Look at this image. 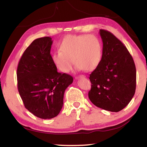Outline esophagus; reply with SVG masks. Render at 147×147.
I'll list each match as a JSON object with an SVG mask.
<instances>
[{"instance_id": "esophagus-1", "label": "esophagus", "mask_w": 147, "mask_h": 147, "mask_svg": "<svg viewBox=\"0 0 147 147\" xmlns=\"http://www.w3.org/2000/svg\"><path fill=\"white\" fill-rule=\"evenodd\" d=\"M80 77H85L84 75H80V76H76L75 77V78L76 79H78V78H79Z\"/></svg>"}]
</instances>
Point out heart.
<instances>
[{"mask_svg": "<svg viewBox=\"0 0 147 147\" xmlns=\"http://www.w3.org/2000/svg\"><path fill=\"white\" fill-rule=\"evenodd\" d=\"M60 50L52 55V61L58 70L67 73L74 62L78 70L89 71L99 65L102 57V46L92 34H70L62 40Z\"/></svg>", "mask_w": 147, "mask_h": 147, "instance_id": "obj_1", "label": "heart"}]
</instances>
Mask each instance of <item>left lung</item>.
I'll use <instances>...</instances> for the list:
<instances>
[{
  "instance_id": "obj_1",
  "label": "left lung",
  "mask_w": 147,
  "mask_h": 147,
  "mask_svg": "<svg viewBox=\"0 0 147 147\" xmlns=\"http://www.w3.org/2000/svg\"><path fill=\"white\" fill-rule=\"evenodd\" d=\"M103 42L102 57L90 74V101L98 107L119 112L135 94L136 69L134 60L124 44L108 31L100 29Z\"/></svg>"
}]
</instances>
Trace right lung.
I'll return each instance as SVG.
<instances>
[{"label":"right lung","mask_w":147,"mask_h":147,"mask_svg":"<svg viewBox=\"0 0 147 147\" xmlns=\"http://www.w3.org/2000/svg\"><path fill=\"white\" fill-rule=\"evenodd\" d=\"M52 38H37L24 52L17 67V86L25 107L38 118L51 119L60 113L65 89L73 82L58 73L52 61Z\"/></svg>","instance_id":"1"}]
</instances>
